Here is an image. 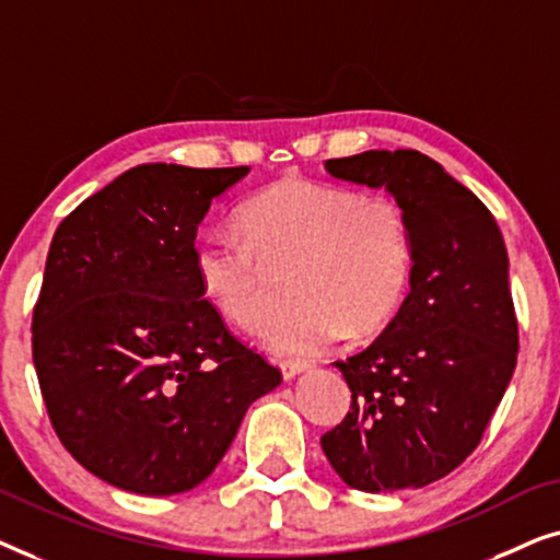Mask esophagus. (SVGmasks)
I'll return each instance as SVG.
<instances>
[{
    "mask_svg": "<svg viewBox=\"0 0 560 560\" xmlns=\"http://www.w3.org/2000/svg\"><path fill=\"white\" fill-rule=\"evenodd\" d=\"M308 362H280V370H282V377L285 380H293L298 377V374H303L305 370H308Z\"/></svg>",
    "mask_w": 560,
    "mask_h": 560,
    "instance_id": "34e87169",
    "label": "esophagus"
}]
</instances>
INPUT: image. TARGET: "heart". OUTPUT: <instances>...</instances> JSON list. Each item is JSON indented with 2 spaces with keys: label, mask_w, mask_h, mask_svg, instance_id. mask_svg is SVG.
<instances>
[{
  "label": "heart",
  "mask_w": 560,
  "mask_h": 560,
  "mask_svg": "<svg viewBox=\"0 0 560 560\" xmlns=\"http://www.w3.org/2000/svg\"><path fill=\"white\" fill-rule=\"evenodd\" d=\"M240 226L198 240L196 280L221 318L255 331L270 311V267L295 265L298 303L259 336L272 354H316L343 334L377 331L408 293L412 229L393 198L290 175L244 201Z\"/></svg>",
  "instance_id": "1"
}]
</instances>
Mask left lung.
I'll list each match as a JSON object with an SVG mask.
<instances>
[{"mask_svg": "<svg viewBox=\"0 0 560 560\" xmlns=\"http://www.w3.org/2000/svg\"><path fill=\"white\" fill-rule=\"evenodd\" d=\"M328 175L385 188L412 229L410 293L380 339L334 362L351 408L320 448L359 492L439 481L485 435L517 364L510 259L485 203L418 150L326 160Z\"/></svg>", "mask_w": 560, "mask_h": 560, "instance_id": "obj_1", "label": "left lung"}]
</instances>
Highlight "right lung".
Here are the masks:
<instances>
[{"label": "right lung", "instance_id": "obj_1", "mask_svg": "<svg viewBox=\"0 0 560 560\" xmlns=\"http://www.w3.org/2000/svg\"><path fill=\"white\" fill-rule=\"evenodd\" d=\"M249 167L150 163L60 221L33 311L50 423L83 469L135 494L201 485L282 382L234 339L194 270L213 198Z\"/></svg>", "mask_w": 560, "mask_h": 560}]
</instances>
